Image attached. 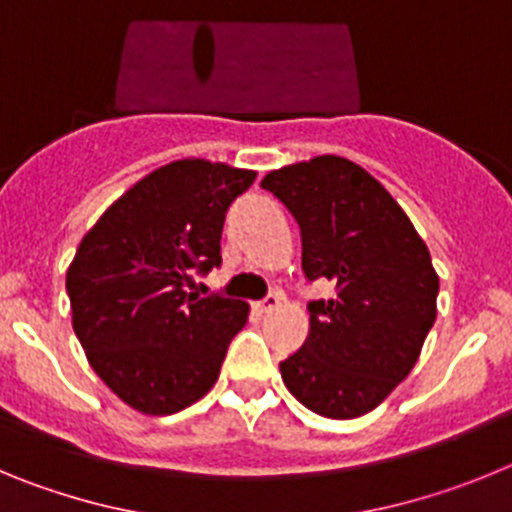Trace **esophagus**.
<instances>
[{
    "instance_id": "34e87169",
    "label": "esophagus",
    "mask_w": 512,
    "mask_h": 512,
    "mask_svg": "<svg viewBox=\"0 0 512 512\" xmlns=\"http://www.w3.org/2000/svg\"><path fill=\"white\" fill-rule=\"evenodd\" d=\"M279 305H282V297H279V295H266L264 300H261V302H256V310H259V312H264V315H266V312L277 310Z\"/></svg>"
}]
</instances>
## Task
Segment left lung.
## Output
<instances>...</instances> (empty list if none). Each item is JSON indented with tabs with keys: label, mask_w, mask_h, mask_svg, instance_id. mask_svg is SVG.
Instances as JSON below:
<instances>
[{
	"label": "left lung",
	"mask_w": 512,
	"mask_h": 512,
	"mask_svg": "<svg viewBox=\"0 0 512 512\" xmlns=\"http://www.w3.org/2000/svg\"><path fill=\"white\" fill-rule=\"evenodd\" d=\"M261 187L300 223L305 277L338 289L307 305L310 333L279 364L284 384L323 418H359L413 372L436 323L431 253L392 194L343 156L282 166Z\"/></svg>",
	"instance_id": "1"
}]
</instances>
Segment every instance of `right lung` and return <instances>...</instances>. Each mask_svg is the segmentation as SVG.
<instances>
[{"mask_svg":"<svg viewBox=\"0 0 512 512\" xmlns=\"http://www.w3.org/2000/svg\"><path fill=\"white\" fill-rule=\"evenodd\" d=\"M256 171L182 158L143 176L92 225L66 271L87 361L125 405L171 415L220 377L248 302L187 292L220 266L225 212Z\"/></svg>","mask_w":512,"mask_h":512,"instance_id":"add662e5","label":"right lung"}]
</instances>
